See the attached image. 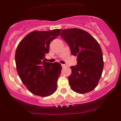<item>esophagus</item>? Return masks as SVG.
Segmentation results:
<instances>
[{
	"label": "esophagus",
	"mask_w": 121,
	"mask_h": 121,
	"mask_svg": "<svg viewBox=\"0 0 121 121\" xmlns=\"http://www.w3.org/2000/svg\"><path fill=\"white\" fill-rule=\"evenodd\" d=\"M61 66H62V67L64 68V67H65V66H66V65H65V64H61Z\"/></svg>",
	"instance_id": "obj_1"
}]
</instances>
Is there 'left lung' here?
Segmentation results:
<instances>
[{
    "mask_svg": "<svg viewBox=\"0 0 121 121\" xmlns=\"http://www.w3.org/2000/svg\"><path fill=\"white\" fill-rule=\"evenodd\" d=\"M77 57V64L71 66L68 81L72 90L79 94L92 91L98 85L104 68L102 52L97 40L80 29L62 30L60 34Z\"/></svg>",
    "mask_w": 121,
    "mask_h": 121,
    "instance_id": "obj_1",
    "label": "left lung"
}]
</instances>
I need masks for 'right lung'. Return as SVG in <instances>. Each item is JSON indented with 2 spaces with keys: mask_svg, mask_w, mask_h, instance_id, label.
Listing matches in <instances>:
<instances>
[{
  "mask_svg": "<svg viewBox=\"0 0 121 121\" xmlns=\"http://www.w3.org/2000/svg\"><path fill=\"white\" fill-rule=\"evenodd\" d=\"M60 34V29L34 31L25 36L17 47L15 61L17 73L27 88L41 97L56 91L61 71L60 63L45 62L50 43Z\"/></svg>",
  "mask_w": 121,
  "mask_h": 121,
  "instance_id": "obj_1",
  "label": "right lung"
}]
</instances>
